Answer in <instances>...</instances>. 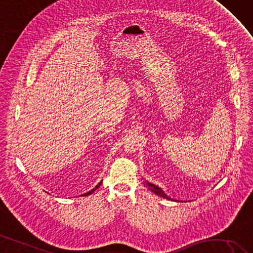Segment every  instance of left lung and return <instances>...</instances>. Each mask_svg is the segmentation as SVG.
Masks as SVG:
<instances>
[{"instance_id": "1", "label": "left lung", "mask_w": 253, "mask_h": 253, "mask_svg": "<svg viewBox=\"0 0 253 253\" xmlns=\"http://www.w3.org/2000/svg\"><path fill=\"white\" fill-rule=\"evenodd\" d=\"M145 185H146L150 190H151L152 193H154L155 195H158V196H160V197L165 198V199H168V200H173V199H171V198H169L165 193H164V190H163L161 187L156 186L155 184H152V183H150V182H148V181H145ZM173 201H176V200H173Z\"/></svg>"}]
</instances>
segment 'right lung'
Returning a JSON list of instances; mask_svg holds the SVG:
<instances>
[{"mask_svg": "<svg viewBox=\"0 0 253 253\" xmlns=\"http://www.w3.org/2000/svg\"><path fill=\"white\" fill-rule=\"evenodd\" d=\"M101 183H102V181H101V182H99V183H98V185H97V186H94V188H92L91 190H89V192H87V193H85L84 195H82V196H89V195H91V194L94 192L95 189H98V188H99V186L101 185Z\"/></svg>", "mask_w": 253, "mask_h": 253, "instance_id": "obj_1", "label": "right lung"}]
</instances>
